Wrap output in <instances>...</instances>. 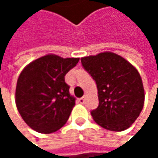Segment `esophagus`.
I'll return each mask as SVG.
<instances>
[{
  "label": "esophagus",
  "instance_id": "34e87169",
  "mask_svg": "<svg viewBox=\"0 0 158 158\" xmlns=\"http://www.w3.org/2000/svg\"><path fill=\"white\" fill-rule=\"evenodd\" d=\"M78 102H79V103H84V102H85V99H84V97H82V98H79V99H78Z\"/></svg>",
  "mask_w": 158,
  "mask_h": 158
}]
</instances>
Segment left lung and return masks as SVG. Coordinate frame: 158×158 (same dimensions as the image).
I'll use <instances>...</instances> for the list:
<instances>
[{
    "instance_id": "8db88e82",
    "label": "left lung",
    "mask_w": 158,
    "mask_h": 158,
    "mask_svg": "<svg viewBox=\"0 0 158 158\" xmlns=\"http://www.w3.org/2000/svg\"><path fill=\"white\" fill-rule=\"evenodd\" d=\"M80 60L97 84L99 106L90 112L95 123L113 132L129 128L138 118L144 102L138 70L112 52L84 56Z\"/></svg>"
}]
</instances>
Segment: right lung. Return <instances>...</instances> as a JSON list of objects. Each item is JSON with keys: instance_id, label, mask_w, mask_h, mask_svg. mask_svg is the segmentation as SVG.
Wrapping results in <instances>:
<instances>
[{"instance_id": "1", "label": "right lung", "mask_w": 158, "mask_h": 158, "mask_svg": "<svg viewBox=\"0 0 158 158\" xmlns=\"http://www.w3.org/2000/svg\"><path fill=\"white\" fill-rule=\"evenodd\" d=\"M79 60V57L63 58L48 54L22 70L16 84L15 103L30 128L51 134L67 123L76 99L69 93L65 76Z\"/></svg>"}]
</instances>
